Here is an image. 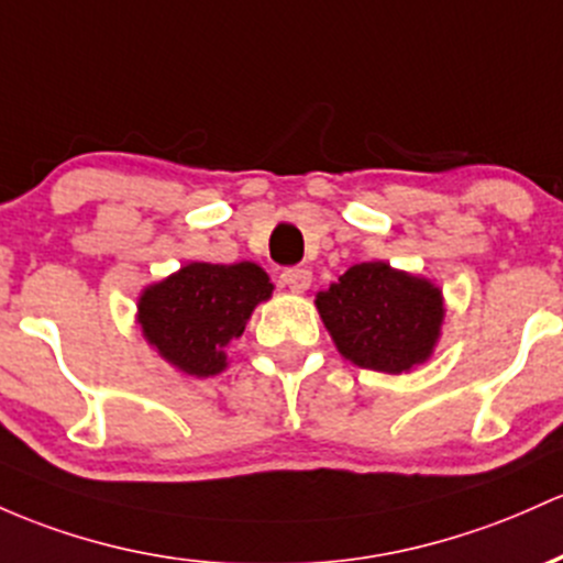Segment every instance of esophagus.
I'll return each instance as SVG.
<instances>
[{
    "label": "esophagus",
    "instance_id": "obj_1",
    "mask_svg": "<svg viewBox=\"0 0 563 563\" xmlns=\"http://www.w3.org/2000/svg\"><path fill=\"white\" fill-rule=\"evenodd\" d=\"M280 283L286 288H291L294 294H305L312 283V272L305 267H288L280 272Z\"/></svg>",
    "mask_w": 563,
    "mask_h": 563
}]
</instances>
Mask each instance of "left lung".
I'll return each mask as SVG.
<instances>
[{"instance_id":"left-lung-1","label":"left lung","mask_w":563,"mask_h":563,"mask_svg":"<svg viewBox=\"0 0 563 563\" xmlns=\"http://www.w3.org/2000/svg\"><path fill=\"white\" fill-rule=\"evenodd\" d=\"M314 305L339 352L372 372H409L428 361L441 333V291L385 262L350 267Z\"/></svg>"}]
</instances>
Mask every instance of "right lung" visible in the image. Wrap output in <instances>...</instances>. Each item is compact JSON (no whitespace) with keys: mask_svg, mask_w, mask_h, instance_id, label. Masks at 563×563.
<instances>
[{"mask_svg":"<svg viewBox=\"0 0 563 563\" xmlns=\"http://www.w3.org/2000/svg\"><path fill=\"white\" fill-rule=\"evenodd\" d=\"M269 296L267 272L256 264L195 262L146 288L139 323L173 366L191 376H213L227 366V344L245 331L253 307Z\"/></svg>","mask_w":563,"mask_h":563,"instance_id":"right-lung-1","label":"right lung"}]
</instances>
